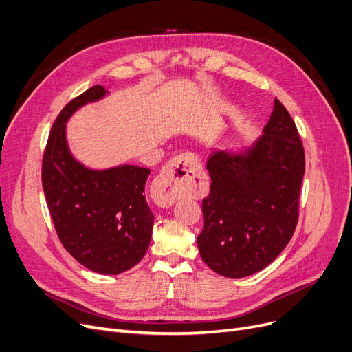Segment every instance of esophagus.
<instances>
[{
	"instance_id": "34e87169",
	"label": "esophagus",
	"mask_w": 352,
	"mask_h": 352,
	"mask_svg": "<svg viewBox=\"0 0 352 352\" xmlns=\"http://www.w3.org/2000/svg\"><path fill=\"white\" fill-rule=\"evenodd\" d=\"M204 172L192 153L179 154L168 162L153 184L154 195L160 205L168 206L182 196L204 184Z\"/></svg>"
}]
</instances>
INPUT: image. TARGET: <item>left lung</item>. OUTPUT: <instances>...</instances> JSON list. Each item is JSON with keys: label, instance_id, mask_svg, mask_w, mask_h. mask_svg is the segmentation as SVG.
<instances>
[{"label": "left lung", "instance_id": "left-lung-1", "mask_svg": "<svg viewBox=\"0 0 352 352\" xmlns=\"http://www.w3.org/2000/svg\"><path fill=\"white\" fill-rule=\"evenodd\" d=\"M206 168L212 184L202 201V260L230 278L263 270L296 230L305 175L302 140L283 104L274 100L254 144L240 153H210Z\"/></svg>", "mask_w": 352, "mask_h": 352}]
</instances>
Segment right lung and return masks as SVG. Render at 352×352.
I'll list each match as a JSON object with an SVG mask.
<instances>
[{
  "mask_svg": "<svg viewBox=\"0 0 352 352\" xmlns=\"http://www.w3.org/2000/svg\"><path fill=\"white\" fill-rule=\"evenodd\" d=\"M108 95L95 85L70 101L54 120L41 166V184L56 232L78 263L100 274L130 270L146 254L154 215L146 201L150 168L133 164L94 170L69 150L66 122Z\"/></svg>",
  "mask_w": 352,
  "mask_h": 352,
  "instance_id": "right-lung-1",
  "label": "right lung"
}]
</instances>
